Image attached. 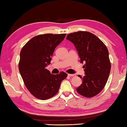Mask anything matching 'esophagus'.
Segmentation results:
<instances>
[{"instance_id": "1", "label": "esophagus", "mask_w": 127, "mask_h": 127, "mask_svg": "<svg viewBox=\"0 0 127 127\" xmlns=\"http://www.w3.org/2000/svg\"><path fill=\"white\" fill-rule=\"evenodd\" d=\"M68 76L69 77H74V76H76V74H68Z\"/></svg>"}]
</instances>
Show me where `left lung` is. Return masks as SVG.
<instances>
[{"label":"left lung","mask_w":127,"mask_h":127,"mask_svg":"<svg viewBox=\"0 0 127 127\" xmlns=\"http://www.w3.org/2000/svg\"><path fill=\"white\" fill-rule=\"evenodd\" d=\"M66 39L74 44L80 58L85 75L82 83L76 90L87 97L96 96L102 91L109 78L111 64L109 51L105 45L97 36L87 31H78L68 34Z\"/></svg>","instance_id":"8db88e82"}]
</instances>
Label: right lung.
<instances>
[{
  "label": "right lung",
  "mask_w": 127,
  "mask_h": 127,
  "mask_svg": "<svg viewBox=\"0 0 127 127\" xmlns=\"http://www.w3.org/2000/svg\"><path fill=\"white\" fill-rule=\"evenodd\" d=\"M65 35L47 33L35 36L21 51L18 67L21 77L30 93L38 99L46 100L55 95L67 77L64 72L52 74L46 69L56 47Z\"/></svg>",
  "instance_id": "obj_1"
}]
</instances>
